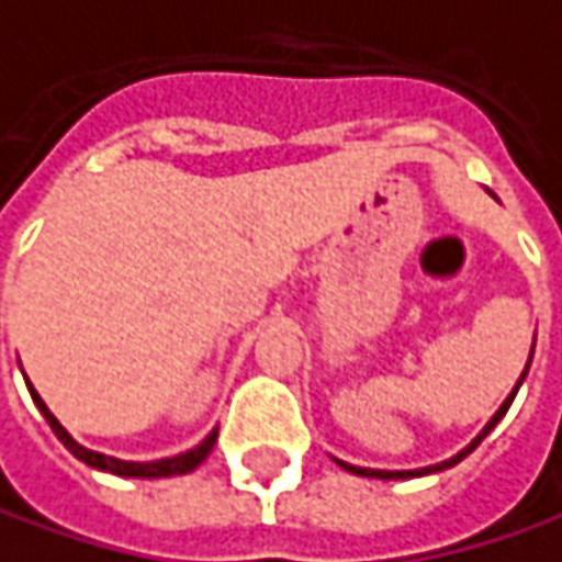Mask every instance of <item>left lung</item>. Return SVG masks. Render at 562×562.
<instances>
[{
	"label": "left lung",
	"mask_w": 562,
	"mask_h": 562,
	"mask_svg": "<svg viewBox=\"0 0 562 562\" xmlns=\"http://www.w3.org/2000/svg\"><path fill=\"white\" fill-rule=\"evenodd\" d=\"M531 352H535V346H531ZM528 364H531V358H528ZM528 364H525V371H522V378H519V383H516V386H513V393H509V396H506V403H503L501 408H497V415H494V418H491V422H487V425H484V430H481V434H477L475 440H472V443H469V447H465V450H462V452H456V456H452V459H447V462H440V465H427V469H415V472H380V469H358V465H349V462H339V459H336V462H339V465H342V469H346V472H352V475H364V477H386V481H390V477H418V475H430V472H443V469H450V465H456V462H462V459H465V456H469V452L475 450L477 443H481V440H484V437H487V434H491V430H494V425H497V422H501L503 415H506V408H509V405H513V400H516V393H519V386H522L525 374H528Z\"/></svg>",
	"instance_id": "8db88e82"
}]
</instances>
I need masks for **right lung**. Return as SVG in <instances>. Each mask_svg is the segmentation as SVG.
Wrapping results in <instances>:
<instances>
[{
  "label": "right lung",
  "mask_w": 562,
  "mask_h": 562,
  "mask_svg": "<svg viewBox=\"0 0 562 562\" xmlns=\"http://www.w3.org/2000/svg\"><path fill=\"white\" fill-rule=\"evenodd\" d=\"M27 390H31V396H34V403L43 412V418H46V425L53 427V434L59 437L61 443H65V450L71 452L75 459H81L87 462L90 469H100V472H112V475H122V477H172V475H188V472H194L204 459L213 450V443H216V430H210L207 437H204V443H198L194 450L182 452V456H172V459H157V462H122V459H115V456H103V452H93L81 447L78 440H71V434L65 430V427L56 422V415L46 408V403L37 396V390L27 383Z\"/></svg>",
  "instance_id": "right-lung-1"
}]
</instances>
